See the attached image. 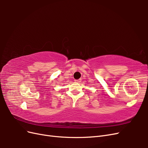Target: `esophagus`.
Returning a JSON list of instances; mask_svg holds the SVG:
<instances>
[{
    "mask_svg": "<svg viewBox=\"0 0 148 148\" xmlns=\"http://www.w3.org/2000/svg\"><path fill=\"white\" fill-rule=\"evenodd\" d=\"M75 82L76 83H80V82H81V79H75Z\"/></svg>",
    "mask_w": 148,
    "mask_h": 148,
    "instance_id": "esophagus-1",
    "label": "esophagus"
}]
</instances>
